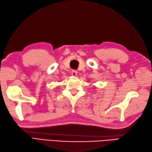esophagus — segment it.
Masks as SVG:
<instances>
[{
	"mask_svg": "<svg viewBox=\"0 0 152 152\" xmlns=\"http://www.w3.org/2000/svg\"><path fill=\"white\" fill-rule=\"evenodd\" d=\"M77 75V72L76 70H72V75L73 77H76Z\"/></svg>",
	"mask_w": 152,
	"mask_h": 152,
	"instance_id": "1",
	"label": "esophagus"
}]
</instances>
